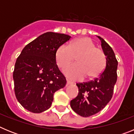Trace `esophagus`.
Returning a JSON list of instances; mask_svg holds the SVG:
<instances>
[{
  "label": "esophagus",
  "mask_w": 134,
  "mask_h": 134,
  "mask_svg": "<svg viewBox=\"0 0 134 134\" xmlns=\"http://www.w3.org/2000/svg\"><path fill=\"white\" fill-rule=\"evenodd\" d=\"M72 82H70V81H69V80H67V82H66V85H72Z\"/></svg>",
  "instance_id": "obj_1"
}]
</instances>
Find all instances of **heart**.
I'll return each instance as SVG.
<instances>
[{
    "mask_svg": "<svg viewBox=\"0 0 134 134\" xmlns=\"http://www.w3.org/2000/svg\"><path fill=\"white\" fill-rule=\"evenodd\" d=\"M76 56V62L64 70L65 75L71 80H81L87 77H97L101 74L106 65V56L102 49L96 48L93 41L82 37L72 41L70 45L62 44L55 53L57 65L64 68Z\"/></svg>",
    "mask_w": 134,
    "mask_h": 134,
    "instance_id": "obj_1",
    "label": "heart"
}]
</instances>
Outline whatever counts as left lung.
I'll list each match as a JSON object with an SVG mask.
<instances>
[{
	"label": "left lung",
	"mask_w": 134,
	"mask_h": 134,
	"mask_svg": "<svg viewBox=\"0 0 134 134\" xmlns=\"http://www.w3.org/2000/svg\"><path fill=\"white\" fill-rule=\"evenodd\" d=\"M101 47L106 56V67L99 77L83 83H77L79 94L70 101L74 112L87 118L97 113L111 100L117 81L118 62L109 45L100 37Z\"/></svg>",
	"instance_id": "1"
}]
</instances>
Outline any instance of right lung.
<instances>
[{"instance_id":"add662e5","label":"right lung","mask_w":134,"mask_h":134,"mask_svg":"<svg viewBox=\"0 0 134 134\" xmlns=\"http://www.w3.org/2000/svg\"><path fill=\"white\" fill-rule=\"evenodd\" d=\"M70 35L47 32L27 45L17 58L13 72L16 99L25 109L40 113L51 107L55 91L66 86L55 53Z\"/></svg>"}]
</instances>
